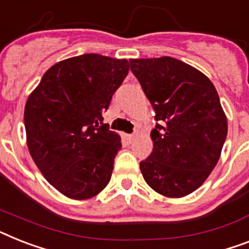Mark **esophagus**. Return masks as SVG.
Wrapping results in <instances>:
<instances>
[{
    "label": "esophagus",
    "instance_id": "esophagus-1",
    "mask_svg": "<svg viewBox=\"0 0 249 249\" xmlns=\"http://www.w3.org/2000/svg\"><path fill=\"white\" fill-rule=\"evenodd\" d=\"M126 138H128L129 142L133 143L135 141V138H137V135H135V134H128V135H126Z\"/></svg>",
    "mask_w": 249,
    "mask_h": 249
}]
</instances>
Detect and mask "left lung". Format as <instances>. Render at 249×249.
Masks as SVG:
<instances>
[{"mask_svg":"<svg viewBox=\"0 0 249 249\" xmlns=\"http://www.w3.org/2000/svg\"><path fill=\"white\" fill-rule=\"evenodd\" d=\"M130 69L164 124L151 131L153 151L141 162L145 183L159 195L181 198L205 183L219 161L228 119L215 86L177 58H131Z\"/></svg>","mask_w":249,"mask_h":249,"instance_id":"1","label":"left lung"}]
</instances>
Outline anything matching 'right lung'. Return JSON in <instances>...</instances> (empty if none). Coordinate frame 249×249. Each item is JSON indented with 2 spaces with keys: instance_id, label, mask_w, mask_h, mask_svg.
<instances>
[{
  "instance_id": "right-lung-1",
  "label": "right lung",
  "mask_w": 249,
  "mask_h": 249,
  "mask_svg": "<svg viewBox=\"0 0 249 249\" xmlns=\"http://www.w3.org/2000/svg\"><path fill=\"white\" fill-rule=\"evenodd\" d=\"M128 71L125 58L80 54L51 66L28 97V149L61 195L89 199L110 181L121 138L102 123V114Z\"/></svg>"
}]
</instances>
